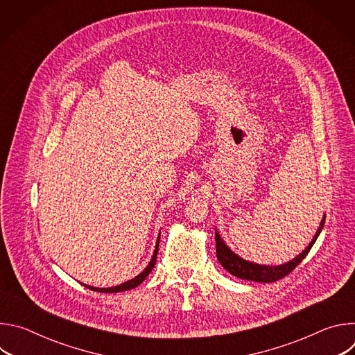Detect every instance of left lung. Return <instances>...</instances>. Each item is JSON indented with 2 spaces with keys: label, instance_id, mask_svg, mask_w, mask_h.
<instances>
[{
  "label": "left lung",
  "instance_id": "1",
  "mask_svg": "<svg viewBox=\"0 0 355 355\" xmlns=\"http://www.w3.org/2000/svg\"><path fill=\"white\" fill-rule=\"evenodd\" d=\"M326 216H323L320 226L313 237V240L309 243V245L303 250L297 257H295L292 261L284 264V266H260L243 260L237 254L225 244V241L220 239L219 233L215 232V240H216V257L222 267L230 272L232 275L240 278V279H247V281H254V282H275L284 277H286L289 272H292L300 263L302 260L308 256V252L313 247L315 241L318 240L323 226H324Z\"/></svg>",
  "mask_w": 355,
  "mask_h": 355
}]
</instances>
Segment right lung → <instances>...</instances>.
Returning a JSON list of instances; mask_svg holds the SVG:
<instances>
[{
	"label": "right lung",
	"mask_w": 355,
	"mask_h": 355,
	"mask_svg": "<svg viewBox=\"0 0 355 355\" xmlns=\"http://www.w3.org/2000/svg\"><path fill=\"white\" fill-rule=\"evenodd\" d=\"M159 243H160V236L157 239V243H156V250H155V254L153 257H151V261L148 263V266L144 268L143 272H140L137 277H135L133 279H129L126 281L125 284H121L118 286H112V288H95V286H88V285H84L87 286L88 289L91 291H96V292H105V293H116V292H122V291H129V289H133L136 286H139L144 279L146 277L150 274V271L153 270V267L156 266V257H157V252H159Z\"/></svg>",
	"instance_id": "obj_1"
}]
</instances>
